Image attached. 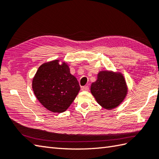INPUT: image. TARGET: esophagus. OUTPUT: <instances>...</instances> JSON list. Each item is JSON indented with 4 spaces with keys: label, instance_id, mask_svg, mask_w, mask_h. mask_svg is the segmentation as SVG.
<instances>
[{
    "label": "esophagus",
    "instance_id": "1",
    "mask_svg": "<svg viewBox=\"0 0 159 159\" xmlns=\"http://www.w3.org/2000/svg\"><path fill=\"white\" fill-rule=\"evenodd\" d=\"M89 90V86H84L82 88V91H88Z\"/></svg>",
    "mask_w": 159,
    "mask_h": 159
}]
</instances>
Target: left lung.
<instances>
[{
	"label": "left lung",
	"mask_w": 159,
	"mask_h": 159,
	"mask_svg": "<svg viewBox=\"0 0 159 159\" xmlns=\"http://www.w3.org/2000/svg\"><path fill=\"white\" fill-rule=\"evenodd\" d=\"M97 102L107 110L115 109L126 98L128 88L123 75L111 70L100 71L97 80L91 86Z\"/></svg>",
	"instance_id": "left-lung-1"
}]
</instances>
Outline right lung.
<instances>
[{
    "instance_id": "add662e5",
    "label": "right lung",
    "mask_w": 159,
    "mask_h": 159,
    "mask_svg": "<svg viewBox=\"0 0 159 159\" xmlns=\"http://www.w3.org/2000/svg\"><path fill=\"white\" fill-rule=\"evenodd\" d=\"M59 59L41 64L32 80L36 98L50 111H66L80 90L78 81L70 74L69 66Z\"/></svg>"
}]
</instances>
